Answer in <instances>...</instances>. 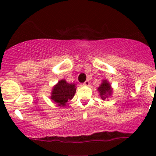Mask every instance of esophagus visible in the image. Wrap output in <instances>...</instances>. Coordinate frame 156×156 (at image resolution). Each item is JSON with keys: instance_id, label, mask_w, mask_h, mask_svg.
Wrapping results in <instances>:
<instances>
[{"instance_id": "esophagus-1", "label": "esophagus", "mask_w": 156, "mask_h": 156, "mask_svg": "<svg viewBox=\"0 0 156 156\" xmlns=\"http://www.w3.org/2000/svg\"><path fill=\"white\" fill-rule=\"evenodd\" d=\"M90 84V81L89 80H86L84 82V84H83V85H85V86H88Z\"/></svg>"}]
</instances>
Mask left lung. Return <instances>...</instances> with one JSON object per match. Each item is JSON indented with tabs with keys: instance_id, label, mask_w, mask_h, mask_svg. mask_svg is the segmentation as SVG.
Here are the masks:
<instances>
[{
	"instance_id": "obj_1",
	"label": "left lung",
	"mask_w": 156,
	"mask_h": 156,
	"mask_svg": "<svg viewBox=\"0 0 156 156\" xmlns=\"http://www.w3.org/2000/svg\"><path fill=\"white\" fill-rule=\"evenodd\" d=\"M98 90L100 92V96H101V98L103 100L106 99V97H108V94H111L112 90L111 87H110V84H108L106 81H103V83H102V84L100 85V87L98 88Z\"/></svg>"
}]
</instances>
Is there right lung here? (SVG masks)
Returning a JSON list of instances; mask_svg holds the SVG:
<instances>
[{
  "instance_id": "obj_1",
  "label": "right lung",
  "mask_w": 156,
  "mask_h": 156,
  "mask_svg": "<svg viewBox=\"0 0 156 156\" xmlns=\"http://www.w3.org/2000/svg\"><path fill=\"white\" fill-rule=\"evenodd\" d=\"M76 88L75 84H69L65 80H61L53 87L51 99L59 106H66L67 102L75 96Z\"/></svg>"
}]
</instances>
